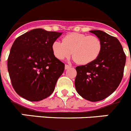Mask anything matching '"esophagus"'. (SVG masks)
I'll return each instance as SVG.
<instances>
[{
	"mask_svg": "<svg viewBox=\"0 0 131 131\" xmlns=\"http://www.w3.org/2000/svg\"><path fill=\"white\" fill-rule=\"evenodd\" d=\"M71 66H69V65H68V64H66L65 65V69H69V68H71Z\"/></svg>",
	"mask_w": 131,
	"mask_h": 131,
	"instance_id": "obj_1",
	"label": "esophagus"
}]
</instances>
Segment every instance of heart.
Listing matches in <instances>:
<instances>
[{"label":"heart","instance_id":"1","mask_svg":"<svg viewBox=\"0 0 131 131\" xmlns=\"http://www.w3.org/2000/svg\"><path fill=\"white\" fill-rule=\"evenodd\" d=\"M102 47L101 40L98 37L79 33H69L63 38L62 42L56 40L52 46L56 58L64 60L72 54L74 60L81 65L94 62L100 55Z\"/></svg>","mask_w":131,"mask_h":131}]
</instances>
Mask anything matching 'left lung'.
<instances>
[{"instance_id":"8db88e82","label":"left lung","mask_w":131,"mask_h":131,"mask_svg":"<svg viewBox=\"0 0 131 131\" xmlns=\"http://www.w3.org/2000/svg\"><path fill=\"white\" fill-rule=\"evenodd\" d=\"M90 32L100 39L102 51L94 62L76 67L75 86L83 98L98 102L109 96L119 86L124 73L126 55L116 37L100 30Z\"/></svg>"}]
</instances>
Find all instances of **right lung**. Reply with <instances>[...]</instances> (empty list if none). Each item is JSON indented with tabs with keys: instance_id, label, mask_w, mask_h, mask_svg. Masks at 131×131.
Here are the masks:
<instances>
[{
	"instance_id": "right-lung-1",
	"label": "right lung",
	"mask_w": 131,
	"mask_h": 131,
	"mask_svg": "<svg viewBox=\"0 0 131 131\" xmlns=\"http://www.w3.org/2000/svg\"><path fill=\"white\" fill-rule=\"evenodd\" d=\"M62 35L35 29L15 40L8 58V70L16 93L31 102L51 95L65 64L55 57L52 43Z\"/></svg>"
}]
</instances>
